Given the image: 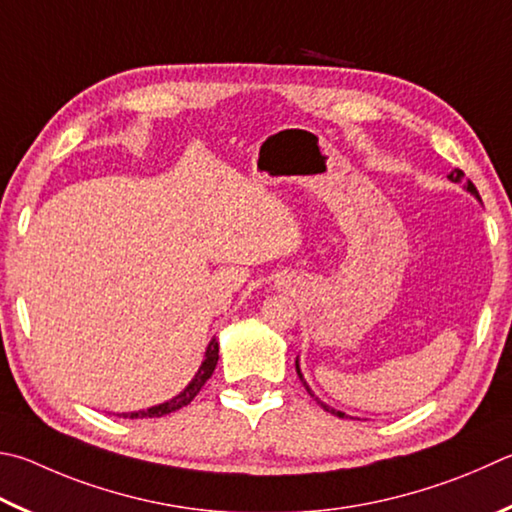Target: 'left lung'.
<instances>
[{
  "mask_svg": "<svg viewBox=\"0 0 512 512\" xmlns=\"http://www.w3.org/2000/svg\"><path fill=\"white\" fill-rule=\"evenodd\" d=\"M463 176H466V174H463L461 170H459V167H454V170L450 172V179L454 181V183H461L463 181ZM466 188L472 192V194H475V197L479 199V192H477V188H475V183H472V181H468V185H466ZM295 369H297V376H300V380H302V383H304V378H302V374H300V365H295ZM304 387H306V392H309L311 396H313V392H311V389H309V385H306L304 383ZM320 403V401H318ZM322 407H324V410H327V412H331V414H336V416H345V414H342V412H336V410H333V407H327V405H324V403H320Z\"/></svg>",
  "mask_w": 512,
  "mask_h": 512,
  "instance_id": "left-lung-1",
  "label": "left lung"
}]
</instances>
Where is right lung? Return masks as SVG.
Returning a JSON list of instances; mask_svg holds the SVG:
<instances>
[{
    "mask_svg": "<svg viewBox=\"0 0 512 512\" xmlns=\"http://www.w3.org/2000/svg\"><path fill=\"white\" fill-rule=\"evenodd\" d=\"M217 360H219V345H217V340H212L210 345H208V351H206V360L201 362L197 376L192 378V383H190L188 387H185L179 396H174L172 401H167V403H163V405L150 407V410L118 414V416H123V418H154V416H165V414H172V412H176V410H181V407L192 403V398L201 392V387L206 385V380L212 376V371H215Z\"/></svg>",
    "mask_w": 512,
    "mask_h": 512,
    "instance_id": "obj_1",
    "label": "right lung"
}]
</instances>
